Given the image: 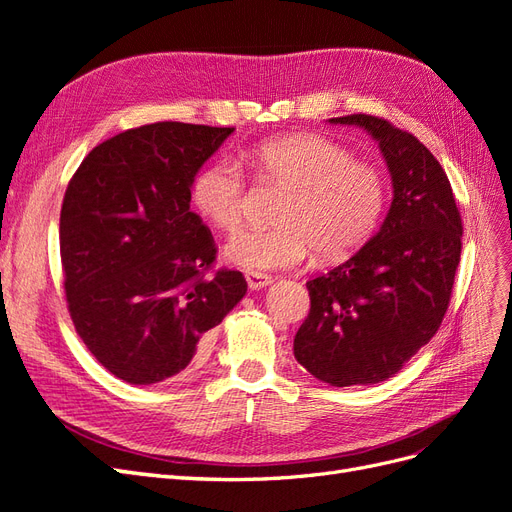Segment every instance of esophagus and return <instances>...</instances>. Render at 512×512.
I'll return each mask as SVG.
<instances>
[{
    "label": "esophagus",
    "instance_id": "esophagus-1",
    "mask_svg": "<svg viewBox=\"0 0 512 512\" xmlns=\"http://www.w3.org/2000/svg\"><path fill=\"white\" fill-rule=\"evenodd\" d=\"M245 282H247V286H250L252 290H260V288H267L273 280H271V275L247 271V273H245Z\"/></svg>",
    "mask_w": 512,
    "mask_h": 512
}]
</instances>
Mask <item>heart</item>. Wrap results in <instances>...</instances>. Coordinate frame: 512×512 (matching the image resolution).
Listing matches in <instances>:
<instances>
[{
    "mask_svg": "<svg viewBox=\"0 0 512 512\" xmlns=\"http://www.w3.org/2000/svg\"><path fill=\"white\" fill-rule=\"evenodd\" d=\"M260 181L286 185L277 226L243 228L224 245V256L245 271L288 269L316 252L337 260L356 250L376 228L384 209L380 170L352 160L329 138L294 134L250 151ZM198 211L222 230H232L245 215V177L237 162L215 160L194 179Z\"/></svg>",
    "mask_w": 512,
    "mask_h": 512,
    "instance_id": "heart-1",
    "label": "heart"
}]
</instances>
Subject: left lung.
Instances as JSON below:
<instances>
[{
  "label": "left lung",
  "mask_w": 512,
  "mask_h": 512,
  "mask_svg": "<svg viewBox=\"0 0 512 512\" xmlns=\"http://www.w3.org/2000/svg\"><path fill=\"white\" fill-rule=\"evenodd\" d=\"M389 166L393 203L359 252L307 282L309 316L294 359L331 386L393 378L440 329L461 256V215L440 162L410 132L382 117L346 115Z\"/></svg>",
  "instance_id": "8db88e82"
}]
</instances>
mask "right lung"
Here are the masks:
<instances>
[{"mask_svg":"<svg viewBox=\"0 0 512 512\" xmlns=\"http://www.w3.org/2000/svg\"><path fill=\"white\" fill-rule=\"evenodd\" d=\"M232 132L181 121L126 130L91 149L68 183V309L89 352L123 382L185 374L247 292L241 271H211L218 250L190 211L196 173Z\"/></svg>","mask_w":512,"mask_h":512,"instance_id":"right-lung-1","label":"right lung"}]
</instances>
